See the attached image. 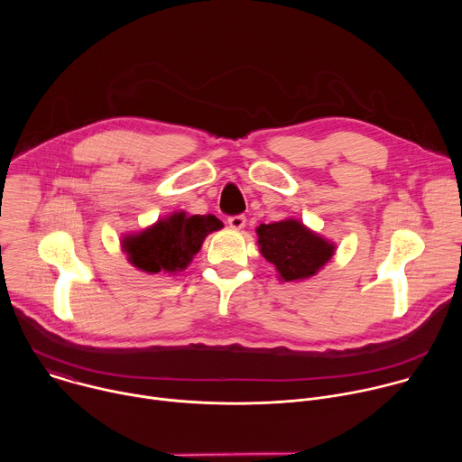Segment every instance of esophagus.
Here are the masks:
<instances>
[{"label":"esophagus","instance_id":"1","mask_svg":"<svg viewBox=\"0 0 462 462\" xmlns=\"http://www.w3.org/2000/svg\"><path fill=\"white\" fill-rule=\"evenodd\" d=\"M245 223H246V217H245V216H241V214H237V216H230V217H228V225H230L232 228H236V230L243 228V226H245Z\"/></svg>","mask_w":462,"mask_h":462}]
</instances>
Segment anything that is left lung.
<instances>
[{"instance_id": "left-lung-1", "label": "left lung", "mask_w": 462, "mask_h": 462, "mask_svg": "<svg viewBox=\"0 0 462 462\" xmlns=\"http://www.w3.org/2000/svg\"><path fill=\"white\" fill-rule=\"evenodd\" d=\"M257 243L263 257L278 269L282 280L296 282L314 276L335 254V246L294 219L261 225Z\"/></svg>"}]
</instances>
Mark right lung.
I'll return each instance as SVG.
<instances>
[{
	"mask_svg": "<svg viewBox=\"0 0 462 462\" xmlns=\"http://www.w3.org/2000/svg\"><path fill=\"white\" fill-rule=\"evenodd\" d=\"M223 223L208 216H186L184 212L173 214L139 236L125 237L124 250L129 261L141 271L175 273L186 269L191 257L199 252L205 237L219 230Z\"/></svg>",
	"mask_w": 462,
	"mask_h": 462,
	"instance_id": "add662e5",
	"label": "right lung"
}]
</instances>
